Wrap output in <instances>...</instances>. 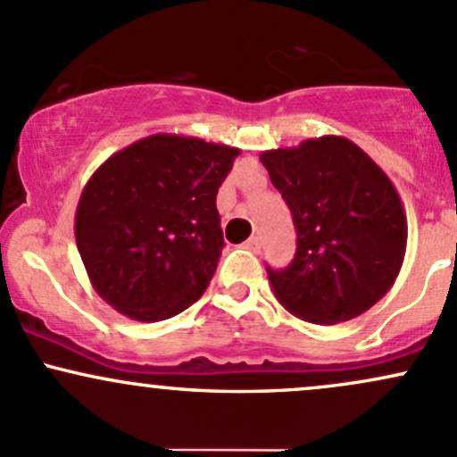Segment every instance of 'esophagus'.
<instances>
[{
	"mask_svg": "<svg viewBox=\"0 0 457 457\" xmlns=\"http://www.w3.org/2000/svg\"><path fill=\"white\" fill-rule=\"evenodd\" d=\"M245 247H247L249 252L260 253V249H262V240H260V237H252L247 243H245Z\"/></svg>",
	"mask_w": 457,
	"mask_h": 457,
	"instance_id": "esophagus-1",
	"label": "esophagus"
}]
</instances>
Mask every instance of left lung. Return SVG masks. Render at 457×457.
<instances>
[{
	"mask_svg": "<svg viewBox=\"0 0 457 457\" xmlns=\"http://www.w3.org/2000/svg\"><path fill=\"white\" fill-rule=\"evenodd\" d=\"M297 229L286 269L267 267L278 302L297 319L334 325L367 312L403 264L408 220L397 188L343 137L260 155Z\"/></svg>",
	"mask_w": 457,
	"mask_h": 457,
	"instance_id": "obj_1",
	"label": "left lung"
}]
</instances>
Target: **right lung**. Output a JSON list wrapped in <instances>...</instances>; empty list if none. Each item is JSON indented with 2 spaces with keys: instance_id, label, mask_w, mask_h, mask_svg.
<instances>
[{
  "instance_id": "1",
  "label": "right lung",
  "mask_w": 457,
  "mask_h": 457,
  "mask_svg": "<svg viewBox=\"0 0 457 457\" xmlns=\"http://www.w3.org/2000/svg\"><path fill=\"white\" fill-rule=\"evenodd\" d=\"M238 154L154 134L90 175L75 210V243L104 302L154 323L202 297L225 245L217 193Z\"/></svg>"
}]
</instances>
